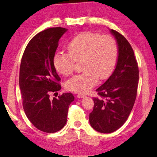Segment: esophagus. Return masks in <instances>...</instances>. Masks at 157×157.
<instances>
[{"label":"esophagus","instance_id":"esophagus-1","mask_svg":"<svg viewBox=\"0 0 157 157\" xmlns=\"http://www.w3.org/2000/svg\"><path fill=\"white\" fill-rule=\"evenodd\" d=\"M77 96H78V98H84V96H85V95L82 94H78V95H77Z\"/></svg>","mask_w":157,"mask_h":157}]
</instances>
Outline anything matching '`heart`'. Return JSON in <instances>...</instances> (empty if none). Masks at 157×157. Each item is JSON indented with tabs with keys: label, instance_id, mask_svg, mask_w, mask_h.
<instances>
[{
	"label": "heart",
	"instance_id": "obj_1",
	"mask_svg": "<svg viewBox=\"0 0 157 157\" xmlns=\"http://www.w3.org/2000/svg\"><path fill=\"white\" fill-rule=\"evenodd\" d=\"M68 52H58L54 57L56 69L67 76L74 71L75 62L82 61V73L66 83L69 91L86 93L105 80L114 71L119 56L115 39L109 35L84 32L73 38L67 46Z\"/></svg>",
	"mask_w": 157,
	"mask_h": 157
}]
</instances>
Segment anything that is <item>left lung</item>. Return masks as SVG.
Returning <instances> with one entry per match:
<instances>
[{"label":"left lung","mask_w":157,"mask_h":157,"mask_svg":"<svg viewBox=\"0 0 157 157\" xmlns=\"http://www.w3.org/2000/svg\"><path fill=\"white\" fill-rule=\"evenodd\" d=\"M119 47L116 68L104 84L96 89L89 121L96 131L109 134L121 128L131 113L137 96L139 69L132 46L119 32L111 29Z\"/></svg>","instance_id":"left-lung-1"}]
</instances>
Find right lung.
<instances>
[{
  "instance_id": "obj_1",
  "label": "right lung",
  "mask_w": 157,
  "mask_h": 157,
  "mask_svg": "<svg viewBox=\"0 0 157 157\" xmlns=\"http://www.w3.org/2000/svg\"><path fill=\"white\" fill-rule=\"evenodd\" d=\"M66 31L56 27L39 32L26 46L20 65L23 110L35 128L46 133L56 132L65 126L69 106L74 101L71 92L49 98L50 94L61 88L54 57L59 39Z\"/></svg>"
}]
</instances>
